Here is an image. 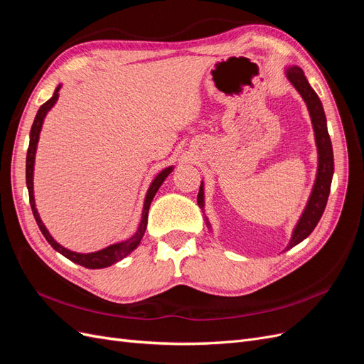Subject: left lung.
Masks as SVG:
<instances>
[{
    "label": "left lung",
    "instance_id": "left-lung-1",
    "mask_svg": "<svg viewBox=\"0 0 364 364\" xmlns=\"http://www.w3.org/2000/svg\"><path fill=\"white\" fill-rule=\"evenodd\" d=\"M285 77H287L289 82L294 86V90L301 94L304 102L308 107V112H310L311 124L314 130V139H316V147H317V173H316V181L313 185V190L310 197H308V202L305 205L304 213L301 218L297 220V223L291 232V238L289 241L285 250L294 247L304 241L308 235H310L314 228L317 226L318 220H321L325 206L328 202L329 190H331V181L334 174V155H333V144L331 138L328 134L326 127V117L323 112V106L321 98L317 97L313 87L308 83L306 77L302 71V68L297 67V65H290V67L285 68ZM197 203L205 209V190H203V181L200 183L199 194H197ZM206 226L211 230V223H209L208 217ZM284 250V252H285Z\"/></svg>",
    "mask_w": 364,
    "mask_h": 364
}]
</instances>
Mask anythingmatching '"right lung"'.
<instances>
[{
  "mask_svg": "<svg viewBox=\"0 0 364 364\" xmlns=\"http://www.w3.org/2000/svg\"><path fill=\"white\" fill-rule=\"evenodd\" d=\"M62 85H59L56 87V91H54L53 97L50 98L48 102L43 103L39 111L36 114L35 121H33V126L30 130V144H28V150H27V161H26V182H27V190H28V197H30V205H31V211L33 215H35L36 223L41 229V232L46 237V240L51 245V247L62 253L65 258H68L70 261L75 262V264H80V266L86 267V269H105L112 266V264L121 261L123 258H126L129 253L134 252L139 243L142 237H144V232L147 229V218H149V208L150 203L153 200V197L158 193L159 186L164 183V181L167 179V176L174 170L173 165L170 167L164 168L162 171H159L156 174V178L151 181L147 194H146V199H144V206H142V214H141V222L139 226L136 229V232L132 235L130 238L124 240V241H119V243L107 246L102 250H97V252H91V253H79V252H73L67 247H63L62 245H59L56 240L51 237V234L48 232V229L43 225V222L39 217V213L36 209V203H35V193H33V173H35V158H36V149H38V142H39V135H41V130H42V124H43V119H46L47 114L50 112V109L56 105L58 98H59V91H60Z\"/></svg>",
  "mask_w": 364,
  "mask_h": 364,
  "instance_id": "obj_1",
  "label": "right lung"
}]
</instances>
